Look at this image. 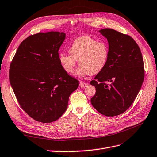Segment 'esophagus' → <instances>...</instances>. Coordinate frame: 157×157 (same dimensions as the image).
Masks as SVG:
<instances>
[{"instance_id":"1","label":"esophagus","mask_w":157,"mask_h":157,"mask_svg":"<svg viewBox=\"0 0 157 157\" xmlns=\"http://www.w3.org/2000/svg\"><path fill=\"white\" fill-rule=\"evenodd\" d=\"M79 86H80V88H85L87 86V84L85 83V82H80Z\"/></svg>"}]
</instances>
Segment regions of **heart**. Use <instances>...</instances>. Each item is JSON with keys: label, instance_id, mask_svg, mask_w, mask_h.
I'll list each match as a JSON object with an SVG mask.
<instances>
[{"label": "heart", "instance_id": "heart-1", "mask_svg": "<svg viewBox=\"0 0 157 157\" xmlns=\"http://www.w3.org/2000/svg\"><path fill=\"white\" fill-rule=\"evenodd\" d=\"M69 52L70 54H59V62L65 72L71 73L78 60L80 67L74 75L78 77L98 74L105 67L109 58V48L105 42L97 41L89 36L75 39Z\"/></svg>", "mask_w": 157, "mask_h": 157}]
</instances>
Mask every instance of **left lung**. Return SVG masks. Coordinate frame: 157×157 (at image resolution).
Instances as JSON below:
<instances>
[{"instance_id": "left-lung-1", "label": "left lung", "mask_w": 157, "mask_h": 157, "mask_svg": "<svg viewBox=\"0 0 157 157\" xmlns=\"http://www.w3.org/2000/svg\"><path fill=\"white\" fill-rule=\"evenodd\" d=\"M99 32L107 40L109 58L90 82L96 88L91 103L99 113L114 117L124 113L138 94L144 80V60L131 36L112 29Z\"/></svg>"}]
</instances>
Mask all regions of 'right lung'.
<instances>
[{
    "label": "right lung",
    "instance_id": "add662e5",
    "mask_svg": "<svg viewBox=\"0 0 157 157\" xmlns=\"http://www.w3.org/2000/svg\"><path fill=\"white\" fill-rule=\"evenodd\" d=\"M65 33H39L19 46L9 79L21 108L33 119L52 122L67 110L69 98L79 83L63 70L58 50Z\"/></svg>",
    "mask_w": 157,
    "mask_h": 157
}]
</instances>
